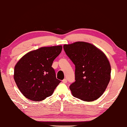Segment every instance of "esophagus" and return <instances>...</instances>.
<instances>
[{
	"label": "esophagus",
	"mask_w": 127,
	"mask_h": 127,
	"mask_svg": "<svg viewBox=\"0 0 127 127\" xmlns=\"http://www.w3.org/2000/svg\"><path fill=\"white\" fill-rule=\"evenodd\" d=\"M62 82H63L64 83H67V79H64L63 80H62Z\"/></svg>",
	"instance_id": "esophagus-1"
}]
</instances>
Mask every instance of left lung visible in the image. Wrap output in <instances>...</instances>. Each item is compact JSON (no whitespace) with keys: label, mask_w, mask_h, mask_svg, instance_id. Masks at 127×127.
I'll use <instances>...</instances> for the list:
<instances>
[{"label":"left lung","mask_w":127,"mask_h":127,"mask_svg":"<svg viewBox=\"0 0 127 127\" xmlns=\"http://www.w3.org/2000/svg\"><path fill=\"white\" fill-rule=\"evenodd\" d=\"M64 49L75 65V82L69 87L72 95L87 102L98 99L110 80L107 57L94 45L84 41L64 44Z\"/></svg>","instance_id":"obj_1"}]
</instances>
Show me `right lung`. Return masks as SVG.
<instances>
[{
    "label": "right lung",
    "mask_w": 127,
    "mask_h": 127,
    "mask_svg": "<svg viewBox=\"0 0 127 127\" xmlns=\"http://www.w3.org/2000/svg\"><path fill=\"white\" fill-rule=\"evenodd\" d=\"M62 46L43 47L24 55L14 67V79L24 96L41 101L51 96L61 81L52 67Z\"/></svg>",
    "instance_id": "1"
}]
</instances>
